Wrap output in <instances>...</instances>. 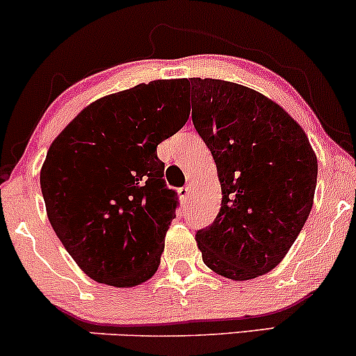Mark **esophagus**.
Segmentation results:
<instances>
[{
	"instance_id": "1",
	"label": "esophagus",
	"mask_w": 356,
	"mask_h": 356,
	"mask_svg": "<svg viewBox=\"0 0 356 356\" xmlns=\"http://www.w3.org/2000/svg\"><path fill=\"white\" fill-rule=\"evenodd\" d=\"M179 198H181L183 201H188L191 198V186H183L179 188Z\"/></svg>"
}]
</instances>
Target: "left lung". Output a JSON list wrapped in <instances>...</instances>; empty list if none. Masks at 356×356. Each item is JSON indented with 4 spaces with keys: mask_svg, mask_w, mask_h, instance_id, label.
Returning a JSON list of instances; mask_svg holds the SVG:
<instances>
[{
    "mask_svg": "<svg viewBox=\"0 0 356 356\" xmlns=\"http://www.w3.org/2000/svg\"><path fill=\"white\" fill-rule=\"evenodd\" d=\"M188 87L222 195L213 225L196 232L198 249L222 277L256 279L282 261L309 218L317 155L302 127L261 92L200 77Z\"/></svg>",
    "mask_w": 356,
    "mask_h": 356,
    "instance_id": "8db88e82",
    "label": "left lung"
}]
</instances>
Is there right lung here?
Wrapping results in <instances>:
<instances>
[{
  "instance_id": "add662e5",
  "label": "right lung",
  "mask_w": 356,
  "mask_h": 356,
  "mask_svg": "<svg viewBox=\"0 0 356 356\" xmlns=\"http://www.w3.org/2000/svg\"><path fill=\"white\" fill-rule=\"evenodd\" d=\"M183 81H153L87 105L57 135L41 168L52 229L100 284L153 277L175 218L156 147L186 124Z\"/></svg>"
}]
</instances>
